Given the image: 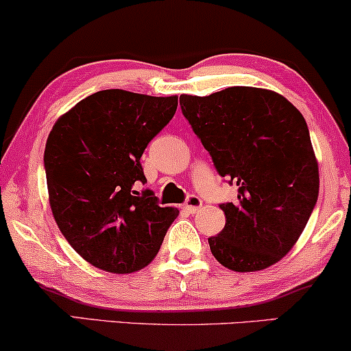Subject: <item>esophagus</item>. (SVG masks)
<instances>
[{
    "label": "esophagus",
    "mask_w": 351,
    "mask_h": 351,
    "mask_svg": "<svg viewBox=\"0 0 351 351\" xmlns=\"http://www.w3.org/2000/svg\"><path fill=\"white\" fill-rule=\"evenodd\" d=\"M202 205H203L202 198H198L197 195H190L187 198V203H184V205H182V208L187 211V213L193 215V213H195V211H198V210L202 208Z\"/></svg>",
    "instance_id": "1"
}]
</instances>
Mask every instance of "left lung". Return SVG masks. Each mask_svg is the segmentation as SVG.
I'll return each instance as SVG.
<instances>
[{
  "instance_id": "obj_1",
  "label": "left lung",
  "mask_w": 351,
  "mask_h": 351,
  "mask_svg": "<svg viewBox=\"0 0 351 351\" xmlns=\"http://www.w3.org/2000/svg\"><path fill=\"white\" fill-rule=\"evenodd\" d=\"M182 114L216 171L237 185L226 224L210 249L232 271H258L287 255L319 195V164L301 112L270 89L232 86L180 96Z\"/></svg>"
}]
</instances>
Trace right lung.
Wrapping results in <instances>:
<instances>
[{
    "label": "right lung",
    "mask_w": 351,
    "mask_h": 351,
    "mask_svg": "<svg viewBox=\"0 0 351 351\" xmlns=\"http://www.w3.org/2000/svg\"><path fill=\"white\" fill-rule=\"evenodd\" d=\"M177 96L123 89L90 94L56 120L47 138L49 203L56 224L86 262L110 274H133L158 255L179 215L159 206L140 158L177 110Z\"/></svg>",
    "instance_id": "obj_1"
}]
</instances>
